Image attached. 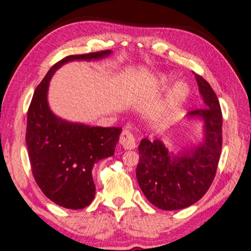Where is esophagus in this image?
Instances as JSON below:
<instances>
[{
	"mask_svg": "<svg viewBox=\"0 0 251 251\" xmlns=\"http://www.w3.org/2000/svg\"><path fill=\"white\" fill-rule=\"evenodd\" d=\"M120 145L123 146V148L127 150L134 149L136 147V140L134 135L129 131H127V129H124L122 134H120Z\"/></svg>",
	"mask_w": 251,
	"mask_h": 251,
	"instance_id": "34e87169",
	"label": "esophagus"
}]
</instances>
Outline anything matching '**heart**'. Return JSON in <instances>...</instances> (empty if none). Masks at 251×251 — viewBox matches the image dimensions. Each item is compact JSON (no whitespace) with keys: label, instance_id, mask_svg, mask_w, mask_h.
<instances>
[{"label":"heart","instance_id":"1","mask_svg":"<svg viewBox=\"0 0 251 251\" xmlns=\"http://www.w3.org/2000/svg\"><path fill=\"white\" fill-rule=\"evenodd\" d=\"M173 79L172 73H166L160 76V82L168 83ZM189 86L188 83L179 80L170 87L169 91L166 92L164 98L157 102L149 109V116L153 120H163L171 115L172 111L178 108L189 96Z\"/></svg>","mask_w":251,"mask_h":251}]
</instances>
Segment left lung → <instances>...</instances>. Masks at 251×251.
Masks as SVG:
<instances>
[{"instance_id":"left-lung-1","label":"left lung","mask_w":251,"mask_h":251,"mask_svg":"<svg viewBox=\"0 0 251 251\" xmlns=\"http://www.w3.org/2000/svg\"><path fill=\"white\" fill-rule=\"evenodd\" d=\"M204 106L187 113L188 120L203 124L198 145L172 151L160 138L142 139L136 179L147 200L158 209L180 210L193 205L208 192L215 179L222 152V110L211 86L195 75Z\"/></svg>"}]
</instances>
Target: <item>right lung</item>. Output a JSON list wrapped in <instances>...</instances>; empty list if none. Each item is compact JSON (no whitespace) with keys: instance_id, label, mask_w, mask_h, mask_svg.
I'll list each match as a JSON object with an SVG mask.
<instances>
[{"instance_id":"add662e5","label":"right lung","mask_w":251,"mask_h":251,"mask_svg":"<svg viewBox=\"0 0 251 251\" xmlns=\"http://www.w3.org/2000/svg\"><path fill=\"white\" fill-rule=\"evenodd\" d=\"M111 50L72 55L49 70L36 87L27 112L26 146L32 173L50 201L66 209H83L95 196L94 164L115 153L122 127H100L73 123L56 116L48 103L53 73L73 61H98Z\"/></svg>"}]
</instances>
